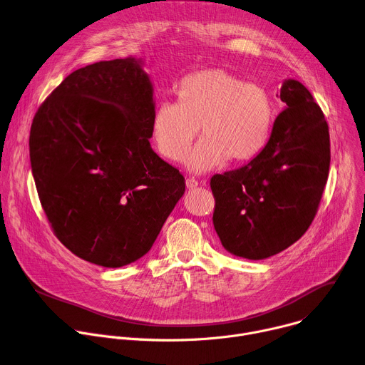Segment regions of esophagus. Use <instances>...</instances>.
<instances>
[{"label": "esophagus", "mask_w": 365, "mask_h": 365, "mask_svg": "<svg viewBox=\"0 0 365 365\" xmlns=\"http://www.w3.org/2000/svg\"><path fill=\"white\" fill-rule=\"evenodd\" d=\"M185 185H187L188 190H194V188L198 187V181L195 178H187L185 180Z\"/></svg>", "instance_id": "1"}]
</instances>
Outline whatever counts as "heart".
<instances>
[{
  "instance_id": "heart-1",
  "label": "heart",
  "mask_w": 365,
  "mask_h": 365,
  "mask_svg": "<svg viewBox=\"0 0 365 365\" xmlns=\"http://www.w3.org/2000/svg\"><path fill=\"white\" fill-rule=\"evenodd\" d=\"M174 93L177 103H158L151 119V138L164 158L180 161L198 129L202 138L185 158L192 173L214 170L227 158L246 163L264 150L274 103L263 86L223 68H207L182 78Z\"/></svg>"
}]
</instances>
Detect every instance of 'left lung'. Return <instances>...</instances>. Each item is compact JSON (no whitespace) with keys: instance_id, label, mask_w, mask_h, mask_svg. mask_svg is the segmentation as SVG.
<instances>
[{"instance_id":"obj_1","label":"left lung","mask_w":365,"mask_h":365,"mask_svg":"<svg viewBox=\"0 0 365 365\" xmlns=\"http://www.w3.org/2000/svg\"><path fill=\"white\" fill-rule=\"evenodd\" d=\"M280 99L286 108L264 150L210 181L217 236L227 252L250 260L280 253L305 235L329 173L328 123L311 92L286 79Z\"/></svg>"}]
</instances>
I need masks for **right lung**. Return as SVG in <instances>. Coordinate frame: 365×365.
<instances>
[{
	"label": "right lung",
	"instance_id": "1",
	"mask_svg": "<svg viewBox=\"0 0 365 365\" xmlns=\"http://www.w3.org/2000/svg\"><path fill=\"white\" fill-rule=\"evenodd\" d=\"M142 66L126 57L70 73L30 130L31 171L56 237L103 267L147 255L185 191L151 148L154 88Z\"/></svg>",
	"mask_w": 365,
	"mask_h": 365
}]
</instances>
